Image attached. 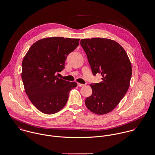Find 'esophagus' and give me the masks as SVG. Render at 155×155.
Wrapping results in <instances>:
<instances>
[{
	"label": "esophagus",
	"mask_w": 155,
	"mask_h": 155,
	"mask_svg": "<svg viewBox=\"0 0 155 155\" xmlns=\"http://www.w3.org/2000/svg\"><path fill=\"white\" fill-rule=\"evenodd\" d=\"M78 86H79V87H82V86H84V84H80V83H78Z\"/></svg>",
	"instance_id": "esophagus-1"
}]
</instances>
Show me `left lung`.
Masks as SVG:
<instances>
[{
  "instance_id": "1",
  "label": "left lung",
  "mask_w": 155,
  "mask_h": 155,
  "mask_svg": "<svg viewBox=\"0 0 155 155\" xmlns=\"http://www.w3.org/2000/svg\"><path fill=\"white\" fill-rule=\"evenodd\" d=\"M81 45L94 76L97 73L102 76L101 82L91 84L92 94L86 99L85 105L98 115L110 113L128 89L132 74L130 59L124 49L110 39H82Z\"/></svg>"
}]
</instances>
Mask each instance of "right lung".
<instances>
[{"mask_svg":"<svg viewBox=\"0 0 155 155\" xmlns=\"http://www.w3.org/2000/svg\"><path fill=\"white\" fill-rule=\"evenodd\" d=\"M79 44V39L45 38L33 44L22 63L21 78L27 95L41 112L53 114L66 104L69 93L77 86L58 78L65 60Z\"/></svg>","mask_w":155,"mask_h":155,"instance_id":"add662e5","label":"right lung"}]
</instances>
